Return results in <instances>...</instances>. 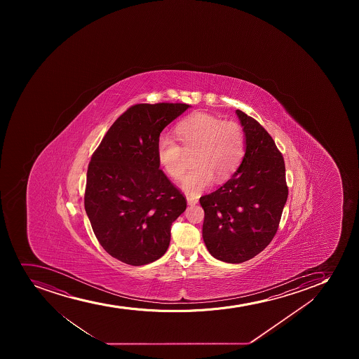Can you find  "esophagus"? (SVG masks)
Listing matches in <instances>:
<instances>
[{"label":"esophagus","instance_id":"obj_1","mask_svg":"<svg viewBox=\"0 0 359 359\" xmlns=\"http://www.w3.org/2000/svg\"><path fill=\"white\" fill-rule=\"evenodd\" d=\"M186 199H187V203H189V206H194V205L198 203V199L193 198V196H186Z\"/></svg>","mask_w":359,"mask_h":359}]
</instances>
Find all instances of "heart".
Returning <instances> with one entry per match:
<instances>
[{
  "label": "heart",
  "instance_id": "1",
  "mask_svg": "<svg viewBox=\"0 0 359 359\" xmlns=\"http://www.w3.org/2000/svg\"><path fill=\"white\" fill-rule=\"evenodd\" d=\"M175 135L183 147L172 135L163 133L156 142V158L170 177L179 179L185 170V152H194V167L180 182V187L191 196L210 187L214 177L220 182L227 180L245 156V131L235 121L199 112L177 123Z\"/></svg>",
  "mask_w": 359,
  "mask_h": 359
}]
</instances>
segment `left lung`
<instances>
[{
    "label": "left lung",
    "mask_w": 359,
    "mask_h": 359,
    "mask_svg": "<svg viewBox=\"0 0 359 359\" xmlns=\"http://www.w3.org/2000/svg\"><path fill=\"white\" fill-rule=\"evenodd\" d=\"M236 114L245 135L241 165L220 189L200 198L205 245L227 263L245 262L269 245L287 198L283 156L273 138L254 118Z\"/></svg>",
    "instance_id": "left-lung-1"
}]
</instances>
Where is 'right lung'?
I'll return each instance as SVG.
<instances>
[{"instance_id": "add662e5", "label": "right lung", "mask_w": 359, "mask_h": 359, "mask_svg": "<svg viewBox=\"0 0 359 359\" xmlns=\"http://www.w3.org/2000/svg\"><path fill=\"white\" fill-rule=\"evenodd\" d=\"M191 105L137 104L125 111L95 151L86 174L84 206L107 252L130 266L166 252L170 226L185 212V196L156 158L160 133Z\"/></svg>"}]
</instances>
